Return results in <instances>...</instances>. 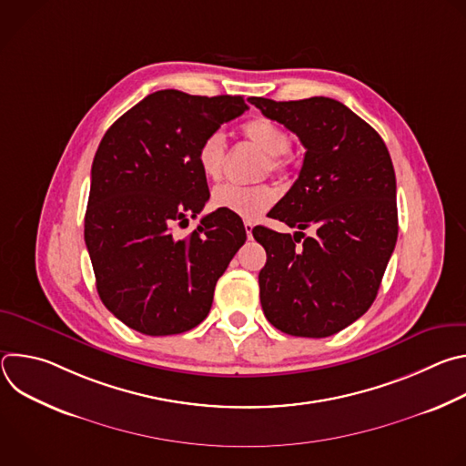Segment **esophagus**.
<instances>
[{
  "mask_svg": "<svg viewBox=\"0 0 466 466\" xmlns=\"http://www.w3.org/2000/svg\"><path fill=\"white\" fill-rule=\"evenodd\" d=\"M252 228H254V225L250 223V221H245V232H247V236H248V239L252 238Z\"/></svg>",
  "mask_w": 466,
  "mask_h": 466,
  "instance_id": "34e87169",
  "label": "esophagus"
}]
</instances>
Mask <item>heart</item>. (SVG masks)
Instances as JSON below:
<instances>
[{
	"label": "heart",
	"mask_w": 466,
	"mask_h": 466,
	"mask_svg": "<svg viewBox=\"0 0 466 466\" xmlns=\"http://www.w3.org/2000/svg\"><path fill=\"white\" fill-rule=\"evenodd\" d=\"M241 137L265 155L261 173H271L277 177H284L288 173L289 158L286 153L291 147V138L280 125L268 117H252L241 125ZM225 158V140L219 132H212L198 144L197 166L205 178L212 182L219 180L223 177ZM275 198L277 193L269 184H223L212 191L210 201L214 208L227 210L243 219H256L273 207Z\"/></svg>",
	"instance_id": "b5f03b06"
}]
</instances>
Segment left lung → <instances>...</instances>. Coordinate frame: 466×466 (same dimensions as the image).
Masks as SVG:
<instances>
[{"mask_svg":"<svg viewBox=\"0 0 466 466\" xmlns=\"http://www.w3.org/2000/svg\"><path fill=\"white\" fill-rule=\"evenodd\" d=\"M250 103L306 147L299 178L268 214L299 232L252 228L268 252L258 277L263 313L289 336H334L370 308L396 245L389 151L367 121L336 99ZM306 228L313 237H303Z\"/></svg>","mask_w":466,"mask_h":466,"instance_id":"left-lung-1","label":"left lung"}]
</instances>
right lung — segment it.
<instances>
[{"label": "right lung", "mask_w": 466, "mask_h": 466, "mask_svg": "<svg viewBox=\"0 0 466 466\" xmlns=\"http://www.w3.org/2000/svg\"><path fill=\"white\" fill-rule=\"evenodd\" d=\"M247 108L241 96L160 90L125 112L97 147L85 241L103 304L140 334L175 336L201 324L247 239L239 216L227 210L205 216L187 238L173 234L210 198L198 144Z\"/></svg>", "instance_id": "obj_1"}]
</instances>
